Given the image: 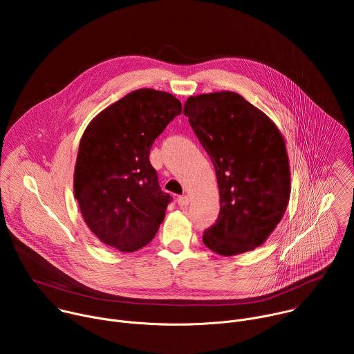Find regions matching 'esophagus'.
<instances>
[{
	"instance_id": "1",
	"label": "esophagus",
	"mask_w": 354,
	"mask_h": 354,
	"mask_svg": "<svg viewBox=\"0 0 354 354\" xmlns=\"http://www.w3.org/2000/svg\"><path fill=\"white\" fill-rule=\"evenodd\" d=\"M189 201H190V197L187 194H182V196L178 197V205L179 206H187Z\"/></svg>"
}]
</instances>
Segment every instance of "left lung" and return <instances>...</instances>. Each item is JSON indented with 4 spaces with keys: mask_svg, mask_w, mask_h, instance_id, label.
Instances as JSON below:
<instances>
[{
    "mask_svg": "<svg viewBox=\"0 0 354 354\" xmlns=\"http://www.w3.org/2000/svg\"><path fill=\"white\" fill-rule=\"evenodd\" d=\"M183 113L212 158L220 189V214L205 245L221 257L254 250L288 206L291 175L281 131L232 91L189 96Z\"/></svg>",
    "mask_w": 354,
    "mask_h": 354,
    "instance_id": "1",
    "label": "left lung"
}]
</instances>
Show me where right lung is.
I'll return each mask as SVG.
<instances>
[{
    "mask_svg": "<svg viewBox=\"0 0 354 354\" xmlns=\"http://www.w3.org/2000/svg\"><path fill=\"white\" fill-rule=\"evenodd\" d=\"M182 104L172 93L136 89L86 126L74 168V197L95 236L120 252L145 246L164 221L171 196L161 190L149 149Z\"/></svg>",
    "mask_w": 354,
    "mask_h": 354,
    "instance_id": "obj_1",
    "label": "right lung"
}]
</instances>
